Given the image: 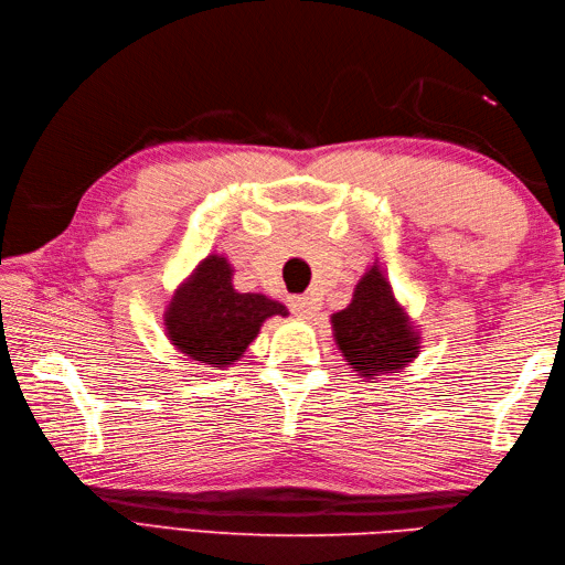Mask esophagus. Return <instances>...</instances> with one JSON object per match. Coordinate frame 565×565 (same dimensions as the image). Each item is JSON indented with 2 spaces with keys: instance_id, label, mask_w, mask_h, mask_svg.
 <instances>
[{
  "instance_id": "obj_1",
  "label": "esophagus",
  "mask_w": 565,
  "mask_h": 565,
  "mask_svg": "<svg viewBox=\"0 0 565 565\" xmlns=\"http://www.w3.org/2000/svg\"><path fill=\"white\" fill-rule=\"evenodd\" d=\"M291 310L298 318L310 320V318L318 316L320 303L316 301L313 296H296V298H291Z\"/></svg>"
}]
</instances>
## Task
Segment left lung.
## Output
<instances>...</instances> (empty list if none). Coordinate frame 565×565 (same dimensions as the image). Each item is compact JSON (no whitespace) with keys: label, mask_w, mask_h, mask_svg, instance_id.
I'll list each match as a JSON object with an SVG mask.
<instances>
[{"label":"left lung","mask_w":565,"mask_h":565,"mask_svg":"<svg viewBox=\"0 0 565 565\" xmlns=\"http://www.w3.org/2000/svg\"><path fill=\"white\" fill-rule=\"evenodd\" d=\"M330 322L347 366L369 383L398 376L423 352L415 320L398 301L379 259L356 281L350 306L332 313Z\"/></svg>","instance_id":"1"}]
</instances>
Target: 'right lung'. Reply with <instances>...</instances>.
Segmentation results:
<instances>
[{
    "label": "right lung",
    "mask_w": 565,
    "mask_h": 565,
    "mask_svg": "<svg viewBox=\"0 0 565 565\" xmlns=\"http://www.w3.org/2000/svg\"><path fill=\"white\" fill-rule=\"evenodd\" d=\"M235 269L221 252L203 257L164 306V338L191 364L227 369L257 340L264 322L289 308L264 294H239Z\"/></svg>",
    "instance_id": "obj_1"
}]
</instances>
